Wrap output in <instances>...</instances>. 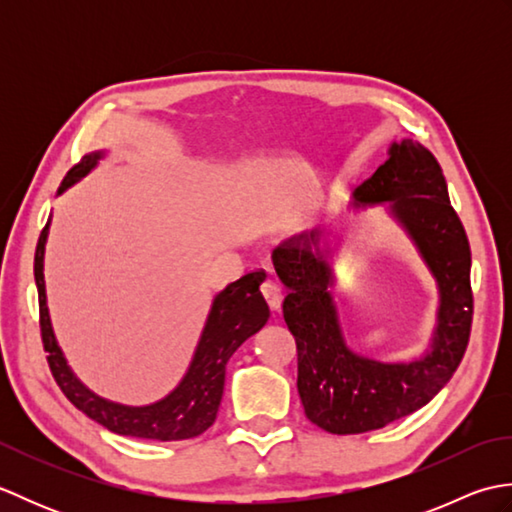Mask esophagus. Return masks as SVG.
<instances>
[{
	"instance_id": "34e87169",
	"label": "esophagus",
	"mask_w": 512,
	"mask_h": 512,
	"mask_svg": "<svg viewBox=\"0 0 512 512\" xmlns=\"http://www.w3.org/2000/svg\"><path fill=\"white\" fill-rule=\"evenodd\" d=\"M262 292H264V297H266V301H268V306H270V310H279L281 308V299H284V290H281V284L277 279H268V281H264L262 284Z\"/></svg>"
}]
</instances>
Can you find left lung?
<instances>
[{
  "label": "left lung",
  "mask_w": 512,
  "mask_h": 512,
  "mask_svg": "<svg viewBox=\"0 0 512 512\" xmlns=\"http://www.w3.org/2000/svg\"><path fill=\"white\" fill-rule=\"evenodd\" d=\"M387 160L352 193V209L387 204L436 279L440 306L431 341L409 361H378L345 341L334 303L325 228L286 239L273 264L288 288L284 319L297 341V389L310 422L336 436L405 418L449 383L469 345L471 248L449 202L438 160L420 143H391Z\"/></svg>",
  "instance_id": "1"
}]
</instances>
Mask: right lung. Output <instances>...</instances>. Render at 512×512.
Here are the masks:
<instances>
[{"label":"right lung","mask_w":512,"mask_h":512,"mask_svg":"<svg viewBox=\"0 0 512 512\" xmlns=\"http://www.w3.org/2000/svg\"><path fill=\"white\" fill-rule=\"evenodd\" d=\"M103 156L105 151H92V154L83 156L79 165H74L68 171V176L63 178L57 195L70 189L74 182L88 176L99 165ZM48 228L50 220L41 231L35 250V284L39 292L43 350L48 352L50 372L65 398L76 409L83 411L85 416L103 424L112 433H118V436L158 442L189 440L200 436V433H204L215 422L217 409H220L228 358L235 354L237 347L248 336L262 330L270 317L268 303L262 290H259L262 281L266 279L264 270H255V273L244 275L213 297L209 317H206L191 365L176 389L169 391L165 398L151 402V405H123V402L107 400L94 394L90 387H85L72 372L68 361H65L63 350L57 343V336H54L48 312L46 279H43V257H46Z\"/></svg>","instance_id":"right-lung-1"}]
</instances>
